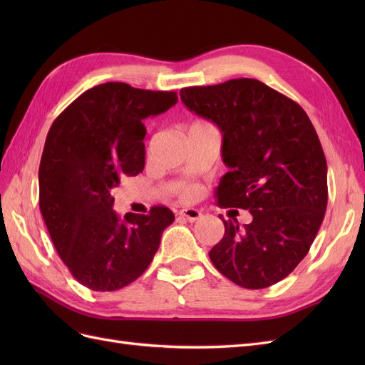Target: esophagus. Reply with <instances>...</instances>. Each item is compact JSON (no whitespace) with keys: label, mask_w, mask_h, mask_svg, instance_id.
<instances>
[{"label":"esophagus","mask_w":365,"mask_h":365,"mask_svg":"<svg viewBox=\"0 0 365 365\" xmlns=\"http://www.w3.org/2000/svg\"><path fill=\"white\" fill-rule=\"evenodd\" d=\"M178 215H180L181 217L189 220V222H195V220L201 219V216H202V213L200 212V210H196V208H185V210H181V212H180Z\"/></svg>","instance_id":"34e87169"}]
</instances>
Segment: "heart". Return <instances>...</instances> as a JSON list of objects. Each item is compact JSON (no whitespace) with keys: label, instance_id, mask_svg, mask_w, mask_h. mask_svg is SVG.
Here are the masks:
<instances>
[{"label":"heart","instance_id":"b5f03b06","mask_svg":"<svg viewBox=\"0 0 365 365\" xmlns=\"http://www.w3.org/2000/svg\"><path fill=\"white\" fill-rule=\"evenodd\" d=\"M195 125H204V121H196ZM196 193H197V187L192 184H185L180 189V195L184 197V200H190V197H193Z\"/></svg>","mask_w":365,"mask_h":365}]
</instances>
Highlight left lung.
<instances>
[{
	"label": "left lung",
	"instance_id": "1",
	"mask_svg": "<svg viewBox=\"0 0 365 365\" xmlns=\"http://www.w3.org/2000/svg\"><path fill=\"white\" fill-rule=\"evenodd\" d=\"M180 96L222 132L230 170L216 189L217 205L252 216L244 227L219 216L225 235L210 260L242 288H268L304 259L324 219L327 163L312 121L289 97L247 77L182 88Z\"/></svg>",
	"mask_w": 365,
	"mask_h": 365
}]
</instances>
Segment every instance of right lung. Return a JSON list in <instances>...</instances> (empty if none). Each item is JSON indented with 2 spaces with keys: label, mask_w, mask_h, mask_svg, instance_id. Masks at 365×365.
Wrapping results in <instances>:
<instances>
[{
  "label": "right lung",
  "mask_w": 365,
  "mask_h": 365,
  "mask_svg": "<svg viewBox=\"0 0 365 365\" xmlns=\"http://www.w3.org/2000/svg\"><path fill=\"white\" fill-rule=\"evenodd\" d=\"M178 102L173 91L106 82L81 94L53 121L39 164V208L53 245L81 284L117 291L148 269L175 216L113 210V187L145 168L143 120Z\"/></svg>",
  "instance_id": "obj_1"
}]
</instances>
